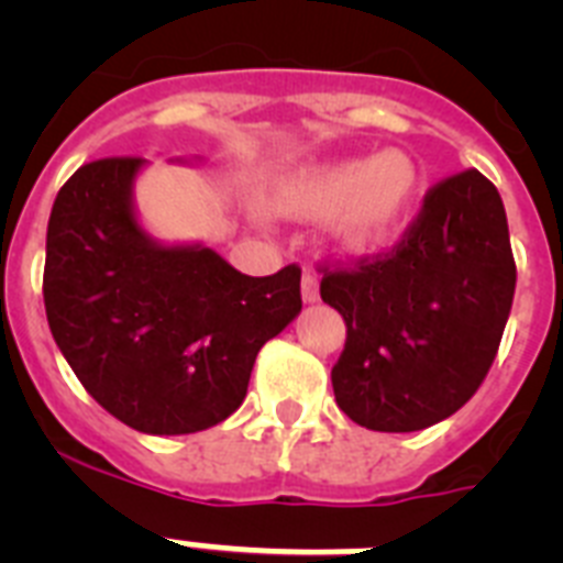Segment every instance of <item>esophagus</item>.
Returning a JSON list of instances; mask_svg holds the SVG:
<instances>
[{"label":"esophagus","instance_id":"1","mask_svg":"<svg viewBox=\"0 0 563 563\" xmlns=\"http://www.w3.org/2000/svg\"><path fill=\"white\" fill-rule=\"evenodd\" d=\"M301 298H305V305H316L318 298V276L312 271H305L301 276Z\"/></svg>","mask_w":563,"mask_h":563}]
</instances>
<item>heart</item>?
Listing matches in <instances>:
<instances>
[{
	"mask_svg": "<svg viewBox=\"0 0 563 563\" xmlns=\"http://www.w3.org/2000/svg\"><path fill=\"white\" fill-rule=\"evenodd\" d=\"M420 168L400 148L361 157H330L282 174L271 208L287 220H324L343 253H375L395 245L415 220Z\"/></svg>",
	"mask_w": 563,
	"mask_h": 563,
	"instance_id": "1",
	"label": "heart"
}]
</instances>
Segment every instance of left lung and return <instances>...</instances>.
<instances>
[{"instance_id": "left-lung-1", "label": "left lung", "mask_w": 563, "mask_h": 563, "mask_svg": "<svg viewBox=\"0 0 563 563\" xmlns=\"http://www.w3.org/2000/svg\"><path fill=\"white\" fill-rule=\"evenodd\" d=\"M516 292L501 197L479 172L426 197L397 251L357 271L327 273L324 305L346 321L332 366L341 411L372 431L429 429L485 380Z\"/></svg>"}]
</instances>
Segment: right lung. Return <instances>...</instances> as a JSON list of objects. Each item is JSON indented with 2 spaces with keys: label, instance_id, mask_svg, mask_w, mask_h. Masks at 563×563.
Listing matches in <instances>:
<instances>
[{
  "label": "right lung",
  "instance_id": "right-lung-1",
  "mask_svg": "<svg viewBox=\"0 0 563 563\" xmlns=\"http://www.w3.org/2000/svg\"><path fill=\"white\" fill-rule=\"evenodd\" d=\"M146 166L109 157L64 183L47 222L44 310L109 415L143 434H194L242 406L258 350L301 312V271L245 276L202 242L154 239L134 206Z\"/></svg>",
  "mask_w": 563,
  "mask_h": 563
}]
</instances>
